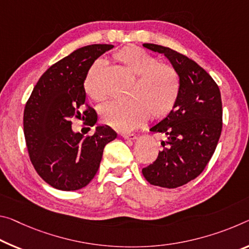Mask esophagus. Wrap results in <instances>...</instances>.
<instances>
[{"mask_svg":"<svg viewBox=\"0 0 249 249\" xmlns=\"http://www.w3.org/2000/svg\"><path fill=\"white\" fill-rule=\"evenodd\" d=\"M122 136H123V139H125V140H129V141H133V140H136V135L135 134H133V133H122L121 134Z\"/></svg>","mask_w":249,"mask_h":249,"instance_id":"34e87169","label":"esophagus"}]
</instances>
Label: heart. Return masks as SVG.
I'll return each mask as SVG.
<instances>
[{"label": "heart", "mask_w": 249, "mask_h": 249, "mask_svg": "<svg viewBox=\"0 0 249 249\" xmlns=\"http://www.w3.org/2000/svg\"><path fill=\"white\" fill-rule=\"evenodd\" d=\"M114 61L135 75L128 89V101L108 102L100 109L106 125L125 132L143 124L149 114L153 118L168 115L180 92V80L174 66L137 46H126L113 55ZM105 65L96 61L84 78V89L93 101L105 100Z\"/></svg>", "instance_id": "obj_1"}]
</instances>
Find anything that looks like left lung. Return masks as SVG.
<instances>
[{
	"label": "left lung",
	"mask_w": 249,
	"mask_h": 249,
	"mask_svg": "<svg viewBox=\"0 0 249 249\" xmlns=\"http://www.w3.org/2000/svg\"><path fill=\"white\" fill-rule=\"evenodd\" d=\"M143 46L168 58L179 75L180 92L172 112L149 129L167 141L142 173L149 184L176 188L196 178L212 159L223 127L222 97L211 75L186 55L151 43Z\"/></svg>",
	"instance_id": "1"
}]
</instances>
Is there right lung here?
I'll return each mask as SVG.
<instances>
[{"label":"right lung","instance_id":"1","mask_svg":"<svg viewBox=\"0 0 249 249\" xmlns=\"http://www.w3.org/2000/svg\"><path fill=\"white\" fill-rule=\"evenodd\" d=\"M109 44L81 47L45 71L26 102L24 136L35 171L51 186L61 191L85 187L98 171L105 145L117 134L107 125L93 135L72 131L73 117H85L94 126L97 114L85 104L84 78L94 61L113 49Z\"/></svg>","mask_w":249,"mask_h":249}]
</instances>
